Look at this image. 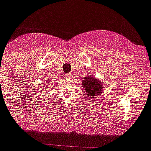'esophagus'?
I'll return each instance as SVG.
<instances>
[{"label":"esophagus","mask_w":151,"mask_h":151,"mask_svg":"<svg viewBox=\"0 0 151 151\" xmlns=\"http://www.w3.org/2000/svg\"><path fill=\"white\" fill-rule=\"evenodd\" d=\"M63 76H64V78H65V79H69L70 76H71V75H70V74H66V75H64Z\"/></svg>","instance_id":"34e87169"}]
</instances>
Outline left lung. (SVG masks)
<instances>
[{"mask_svg": "<svg viewBox=\"0 0 151 151\" xmlns=\"http://www.w3.org/2000/svg\"><path fill=\"white\" fill-rule=\"evenodd\" d=\"M83 86L89 98H94L101 93L103 88L100 81H98L93 76H86L83 79Z\"/></svg>", "mask_w": 151, "mask_h": 151, "instance_id": "1", "label": "left lung"}]
</instances>
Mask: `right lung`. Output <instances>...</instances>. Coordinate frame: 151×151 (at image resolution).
Wrapping results in <instances>:
<instances>
[{"mask_svg": "<svg viewBox=\"0 0 151 151\" xmlns=\"http://www.w3.org/2000/svg\"><path fill=\"white\" fill-rule=\"evenodd\" d=\"M46 82H47V81H46ZM45 84H47V83H44V85H43V86H44L45 88H47V87H45V86H45Z\"/></svg>", "mask_w": 151, "mask_h": 151, "instance_id": "add662e5", "label": "right lung"}]
</instances>
